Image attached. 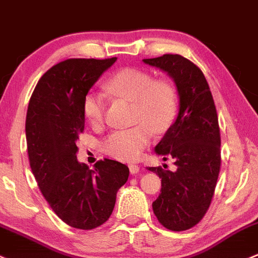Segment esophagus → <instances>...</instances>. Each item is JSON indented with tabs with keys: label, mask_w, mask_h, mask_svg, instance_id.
<instances>
[{
	"label": "esophagus",
	"mask_w": 258,
	"mask_h": 258,
	"mask_svg": "<svg viewBox=\"0 0 258 258\" xmlns=\"http://www.w3.org/2000/svg\"><path fill=\"white\" fill-rule=\"evenodd\" d=\"M128 168H130V172H131L132 175L137 174V172L140 171V166H138L137 164H130Z\"/></svg>",
	"instance_id": "esophagus-1"
}]
</instances>
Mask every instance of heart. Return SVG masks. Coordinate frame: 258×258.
<instances>
[{
	"instance_id": "heart-1",
	"label": "heart",
	"mask_w": 258,
	"mask_h": 258,
	"mask_svg": "<svg viewBox=\"0 0 258 258\" xmlns=\"http://www.w3.org/2000/svg\"><path fill=\"white\" fill-rule=\"evenodd\" d=\"M110 94L135 103L134 120L140 122L128 130L111 134L103 142V151L115 159H138L152 140V132L163 134L174 122L177 111L176 89L168 79H154L138 69H123L106 81ZM84 117L93 126L103 122L105 103L100 95L89 93L82 105Z\"/></svg>"
}]
</instances>
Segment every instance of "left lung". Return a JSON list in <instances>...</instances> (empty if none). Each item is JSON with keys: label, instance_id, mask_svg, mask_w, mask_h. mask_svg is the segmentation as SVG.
Returning <instances> with one entry per match:
<instances>
[{"label": "left lung", "instance_id": "left-lung-1", "mask_svg": "<svg viewBox=\"0 0 258 258\" xmlns=\"http://www.w3.org/2000/svg\"><path fill=\"white\" fill-rule=\"evenodd\" d=\"M143 62L168 73L179 94L176 118L155 146V153L164 160H175L176 170L147 168L161 179V192L153 202V212L169 230H187L208 211L219 175L216 105L207 79L194 62L170 53Z\"/></svg>", "mask_w": 258, "mask_h": 258}]
</instances>
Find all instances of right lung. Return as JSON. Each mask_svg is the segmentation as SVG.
<instances>
[{
  "label": "right lung",
  "instance_id": "obj_1",
  "mask_svg": "<svg viewBox=\"0 0 258 258\" xmlns=\"http://www.w3.org/2000/svg\"><path fill=\"white\" fill-rule=\"evenodd\" d=\"M116 60L70 58L55 64L39 79L28 105L25 136L34 177L57 217L82 230L109 219L130 175L116 160L98 161L93 170L77 160L83 99Z\"/></svg>",
  "mask_w": 258,
  "mask_h": 258
}]
</instances>
